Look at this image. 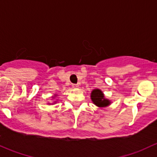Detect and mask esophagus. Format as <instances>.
I'll return each instance as SVG.
<instances>
[{
    "instance_id": "obj_1",
    "label": "esophagus",
    "mask_w": 157,
    "mask_h": 157,
    "mask_svg": "<svg viewBox=\"0 0 157 157\" xmlns=\"http://www.w3.org/2000/svg\"><path fill=\"white\" fill-rule=\"evenodd\" d=\"M72 88H78V85H77V84H72Z\"/></svg>"
}]
</instances>
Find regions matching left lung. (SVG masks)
I'll list each match as a JSON object with an SVG mask.
<instances>
[{"instance_id":"obj_1","label":"left lung","mask_w":157,"mask_h":157,"mask_svg":"<svg viewBox=\"0 0 157 157\" xmlns=\"http://www.w3.org/2000/svg\"><path fill=\"white\" fill-rule=\"evenodd\" d=\"M92 101L100 107H103V106H106L110 103L108 100L105 99L104 95L103 94L102 91L99 89H94L91 92V95H90Z\"/></svg>"}]
</instances>
